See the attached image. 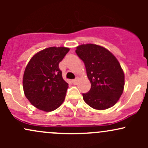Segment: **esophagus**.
<instances>
[{
	"instance_id": "esophagus-1",
	"label": "esophagus",
	"mask_w": 148,
	"mask_h": 148,
	"mask_svg": "<svg viewBox=\"0 0 148 148\" xmlns=\"http://www.w3.org/2000/svg\"><path fill=\"white\" fill-rule=\"evenodd\" d=\"M72 84H74V85H76L77 84V82H78V79H73L72 81Z\"/></svg>"
}]
</instances>
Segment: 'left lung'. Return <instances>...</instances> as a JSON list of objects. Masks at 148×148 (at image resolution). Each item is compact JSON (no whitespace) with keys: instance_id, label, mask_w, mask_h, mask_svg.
<instances>
[{"instance_id":"obj_1","label":"left lung","mask_w":148,"mask_h":148,"mask_svg":"<svg viewBox=\"0 0 148 148\" xmlns=\"http://www.w3.org/2000/svg\"><path fill=\"white\" fill-rule=\"evenodd\" d=\"M76 54L84 61L91 88L83 94L85 102L97 110L114 106L123 92L125 74L113 53L101 46L86 44L76 47Z\"/></svg>"}]
</instances>
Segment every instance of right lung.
Wrapping results in <instances>:
<instances>
[{
  "label": "right lung",
  "mask_w": 148,
  "mask_h": 148,
  "mask_svg": "<svg viewBox=\"0 0 148 148\" xmlns=\"http://www.w3.org/2000/svg\"><path fill=\"white\" fill-rule=\"evenodd\" d=\"M69 51L66 47H49L34 55L23 77L25 96L32 105L52 111L64 101L68 84L64 81L59 63Z\"/></svg>",
  "instance_id": "1"
}]
</instances>
